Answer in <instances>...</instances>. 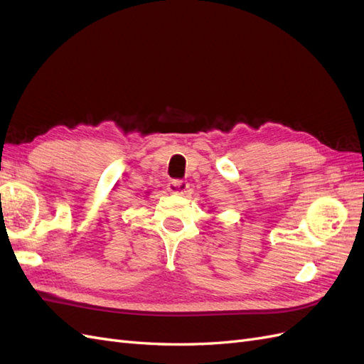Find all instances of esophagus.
<instances>
[{
	"label": "esophagus",
	"instance_id": "34e87169",
	"mask_svg": "<svg viewBox=\"0 0 364 364\" xmlns=\"http://www.w3.org/2000/svg\"><path fill=\"white\" fill-rule=\"evenodd\" d=\"M186 190H188V183H186L185 181H181V179H173L168 182V191L173 193V194H185Z\"/></svg>",
	"mask_w": 364,
	"mask_h": 364
}]
</instances>
